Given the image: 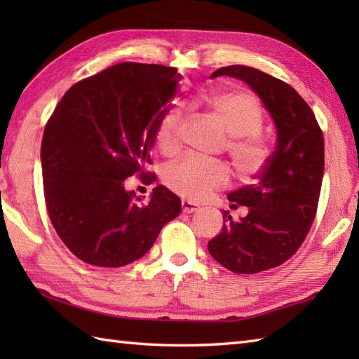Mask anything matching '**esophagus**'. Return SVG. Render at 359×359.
<instances>
[{"label":"esophagus","mask_w":359,"mask_h":359,"mask_svg":"<svg viewBox=\"0 0 359 359\" xmlns=\"http://www.w3.org/2000/svg\"><path fill=\"white\" fill-rule=\"evenodd\" d=\"M199 210V205L197 203H194V202H191V201H184L182 202V211L184 212H194V211H197Z\"/></svg>","instance_id":"esophagus-1"}]
</instances>
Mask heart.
<instances>
[{"mask_svg": "<svg viewBox=\"0 0 359 359\" xmlns=\"http://www.w3.org/2000/svg\"><path fill=\"white\" fill-rule=\"evenodd\" d=\"M203 104L228 133L226 152L242 179H253L269 166L273 148L257 133L262 128V112L256 98L243 90H217L194 100ZM182 111L172 108L160 117L156 126L157 148L165 156L179 149ZM231 180V170L220 160L185 156L163 172L165 185L182 197L202 201Z\"/></svg>", "mask_w": 359, "mask_h": 359, "instance_id": "heart-1", "label": "heart"}]
</instances>
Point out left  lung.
<instances>
[{
    "label": "left lung",
    "instance_id": "left-lung-1",
    "mask_svg": "<svg viewBox=\"0 0 359 359\" xmlns=\"http://www.w3.org/2000/svg\"><path fill=\"white\" fill-rule=\"evenodd\" d=\"M245 81L262 98L276 125L278 140L269 166L253 185L228 194L231 208L248 207L245 217L224 211L210 255L233 273L255 274L279 266L306 241L313 224L324 175V137L307 102L287 85L255 67L233 65L211 74Z\"/></svg>",
    "mask_w": 359,
    "mask_h": 359
}]
</instances>
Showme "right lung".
Masks as SVG:
<instances>
[{"instance_id":"1","label":"right lung","mask_w":359,"mask_h":359,"mask_svg":"<svg viewBox=\"0 0 359 359\" xmlns=\"http://www.w3.org/2000/svg\"><path fill=\"white\" fill-rule=\"evenodd\" d=\"M175 67L125 62L67 90L41 143L46 208L60 239L83 262L123 266L147 255L180 199L163 185L148 202L126 191V179L156 182L151 148L171 106Z\"/></svg>"}]
</instances>
